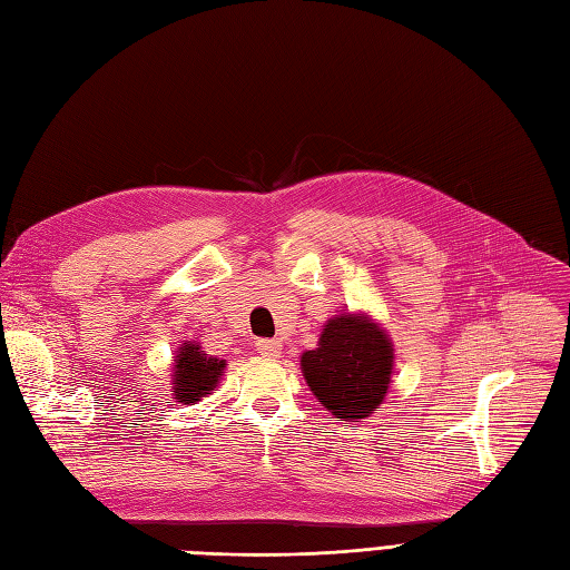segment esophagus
Here are the masks:
<instances>
[{
    "label": "esophagus",
    "mask_w": 570,
    "mask_h": 570,
    "mask_svg": "<svg viewBox=\"0 0 570 570\" xmlns=\"http://www.w3.org/2000/svg\"><path fill=\"white\" fill-rule=\"evenodd\" d=\"M281 350H283L281 340H258L256 342V352L266 358H278Z\"/></svg>",
    "instance_id": "obj_1"
}]
</instances>
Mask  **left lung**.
<instances>
[{
  "mask_svg": "<svg viewBox=\"0 0 570 570\" xmlns=\"http://www.w3.org/2000/svg\"><path fill=\"white\" fill-rule=\"evenodd\" d=\"M302 373L316 400L342 421H361L381 409L392 383L394 344L364 312L327 318L316 350L302 354Z\"/></svg>",
  "mask_w": 570,
  "mask_h": 570,
  "instance_id": "8db88e82",
  "label": "left lung"
}]
</instances>
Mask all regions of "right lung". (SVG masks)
<instances>
[{"label":"right lung","instance_id":"add662e5","mask_svg":"<svg viewBox=\"0 0 570 570\" xmlns=\"http://www.w3.org/2000/svg\"><path fill=\"white\" fill-rule=\"evenodd\" d=\"M226 366V358L204 354L197 340H185L174 356V368H170V385H174L170 392H174V400L189 406L202 402V396L212 394L218 387Z\"/></svg>","mask_w":570,"mask_h":570}]
</instances>
